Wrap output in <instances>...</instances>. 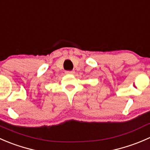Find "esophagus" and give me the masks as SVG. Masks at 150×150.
<instances>
[{"mask_svg":"<svg viewBox=\"0 0 150 150\" xmlns=\"http://www.w3.org/2000/svg\"><path fill=\"white\" fill-rule=\"evenodd\" d=\"M75 71H66V74H69V75H73L75 74Z\"/></svg>","mask_w":150,"mask_h":150,"instance_id":"obj_1","label":"esophagus"}]
</instances>
